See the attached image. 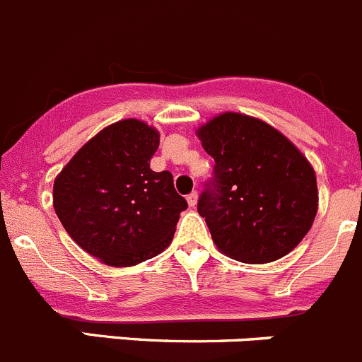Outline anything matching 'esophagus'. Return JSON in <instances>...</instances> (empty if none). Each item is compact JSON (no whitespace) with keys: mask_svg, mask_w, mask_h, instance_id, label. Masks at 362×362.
<instances>
[{"mask_svg":"<svg viewBox=\"0 0 362 362\" xmlns=\"http://www.w3.org/2000/svg\"><path fill=\"white\" fill-rule=\"evenodd\" d=\"M197 199H199L197 192H192V194L187 195V201H188V204H190V206L197 204Z\"/></svg>","mask_w":362,"mask_h":362,"instance_id":"34e87169","label":"esophagus"}]
</instances>
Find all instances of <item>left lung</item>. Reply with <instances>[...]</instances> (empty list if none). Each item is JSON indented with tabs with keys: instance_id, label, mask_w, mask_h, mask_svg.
<instances>
[{
	"instance_id": "8db88e82",
	"label": "left lung",
	"mask_w": 362,
	"mask_h": 362,
	"mask_svg": "<svg viewBox=\"0 0 362 362\" xmlns=\"http://www.w3.org/2000/svg\"><path fill=\"white\" fill-rule=\"evenodd\" d=\"M215 160L197 202L218 250L250 264L281 259L302 242L318 211L311 163L270 124L226 112L197 129Z\"/></svg>"
}]
</instances>
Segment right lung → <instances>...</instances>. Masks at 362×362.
<instances>
[{"label": "right lung", "instance_id": "right-lung-1", "mask_svg": "<svg viewBox=\"0 0 362 362\" xmlns=\"http://www.w3.org/2000/svg\"><path fill=\"white\" fill-rule=\"evenodd\" d=\"M160 133L139 119L105 127L54 179L53 206L85 252L133 267L167 249L188 208L168 170H151Z\"/></svg>", "mask_w": 362, "mask_h": 362}]
</instances>
